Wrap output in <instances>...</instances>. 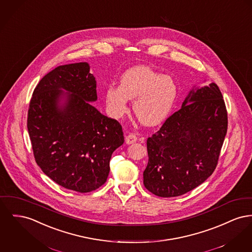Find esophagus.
Segmentation results:
<instances>
[{
  "label": "esophagus",
  "instance_id": "esophagus-1",
  "mask_svg": "<svg viewBox=\"0 0 252 252\" xmlns=\"http://www.w3.org/2000/svg\"><path fill=\"white\" fill-rule=\"evenodd\" d=\"M125 138H126V143L127 145H131L137 141V136L133 133L126 134Z\"/></svg>",
  "mask_w": 252,
  "mask_h": 252
}]
</instances>
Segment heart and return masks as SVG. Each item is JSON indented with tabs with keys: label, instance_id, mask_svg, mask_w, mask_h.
<instances>
[{
	"label": "heart",
	"instance_id": "obj_1",
	"mask_svg": "<svg viewBox=\"0 0 252 252\" xmlns=\"http://www.w3.org/2000/svg\"><path fill=\"white\" fill-rule=\"evenodd\" d=\"M178 97L175 80L147 65L127 69L121 76L120 86L110 85L104 92L108 112L114 118L122 117L133 100V112L139 122L156 126L169 115Z\"/></svg>",
	"mask_w": 252,
	"mask_h": 252
}]
</instances>
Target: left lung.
<instances>
[{
  "mask_svg": "<svg viewBox=\"0 0 252 252\" xmlns=\"http://www.w3.org/2000/svg\"><path fill=\"white\" fill-rule=\"evenodd\" d=\"M226 130L227 113L218 86H194L182 107L148 139L147 189L159 197H176L203 184L216 168Z\"/></svg>",
  "mask_w": 252,
  "mask_h": 252,
  "instance_id": "obj_1",
  "label": "left lung"
}]
</instances>
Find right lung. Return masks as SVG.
Returning a JSON list of instances; mask_svg holds the SVG:
<instances>
[{
    "label": "right lung",
    "instance_id": "obj_1",
    "mask_svg": "<svg viewBox=\"0 0 252 252\" xmlns=\"http://www.w3.org/2000/svg\"><path fill=\"white\" fill-rule=\"evenodd\" d=\"M89 63L60 65L45 75L30 101L28 129L34 157L61 187L90 192L103 186L112 153L124 142L122 126L100 113Z\"/></svg>",
    "mask_w": 252,
    "mask_h": 252
}]
</instances>
